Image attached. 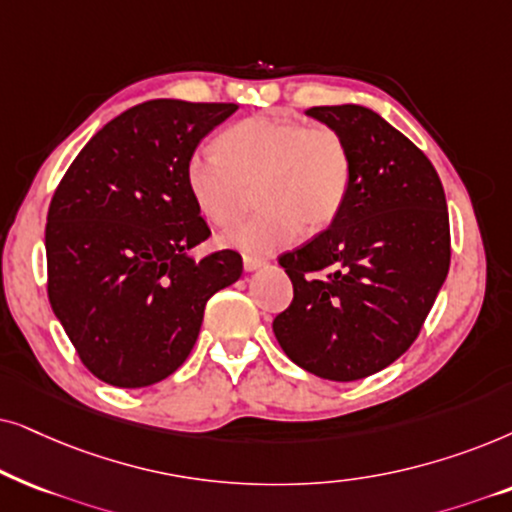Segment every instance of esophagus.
Masks as SVG:
<instances>
[{
  "label": "esophagus",
  "mask_w": 512,
  "mask_h": 512,
  "mask_svg": "<svg viewBox=\"0 0 512 512\" xmlns=\"http://www.w3.org/2000/svg\"><path fill=\"white\" fill-rule=\"evenodd\" d=\"M264 260H260V257H252V255H243V269L245 271H255V269H262L264 267Z\"/></svg>",
  "instance_id": "esophagus-1"
}]
</instances>
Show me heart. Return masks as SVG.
<instances>
[{
    "label": "heart",
    "mask_w": 512,
    "mask_h": 512,
    "mask_svg": "<svg viewBox=\"0 0 512 512\" xmlns=\"http://www.w3.org/2000/svg\"><path fill=\"white\" fill-rule=\"evenodd\" d=\"M185 182L217 227L243 215L255 185L262 208L229 229L222 243L269 255L295 241L302 227L313 234L337 220L351 187V152L335 128L255 114L222 131L217 149H194Z\"/></svg>",
    "instance_id": "obj_1"
}]
</instances>
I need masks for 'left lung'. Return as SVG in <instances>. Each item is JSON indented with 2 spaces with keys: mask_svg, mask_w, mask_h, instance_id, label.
<instances>
[{
  "mask_svg": "<svg viewBox=\"0 0 512 512\" xmlns=\"http://www.w3.org/2000/svg\"><path fill=\"white\" fill-rule=\"evenodd\" d=\"M306 114L346 140L351 187L330 227L278 257L295 297L274 318V335L306 372L356 381L410 349L445 283V189L426 154L372 109Z\"/></svg>",
  "mask_w": 512,
  "mask_h": 512,
  "instance_id": "left-lung-1",
  "label": "left lung"
}]
</instances>
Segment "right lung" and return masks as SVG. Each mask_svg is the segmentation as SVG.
<instances>
[{"label":"right lung","mask_w":512,"mask_h":512,"mask_svg":"<svg viewBox=\"0 0 512 512\" xmlns=\"http://www.w3.org/2000/svg\"><path fill=\"white\" fill-rule=\"evenodd\" d=\"M236 109L166 98L126 109L88 140L53 194L49 302L105 384L170 377L194 349L208 299L241 278L236 250L189 257L210 229L185 182L189 154Z\"/></svg>","instance_id":"obj_1"}]
</instances>
